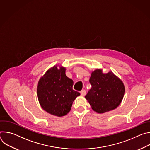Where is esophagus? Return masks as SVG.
Listing matches in <instances>:
<instances>
[{"label":"esophagus","instance_id":"34e87169","mask_svg":"<svg viewBox=\"0 0 150 150\" xmlns=\"http://www.w3.org/2000/svg\"><path fill=\"white\" fill-rule=\"evenodd\" d=\"M80 93H81V95L82 96H85V94H86V91H85V90H82L80 92Z\"/></svg>","mask_w":150,"mask_h":150}]
</instances>
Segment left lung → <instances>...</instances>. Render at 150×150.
<instances>
[{
    "instance_id": "obj_1",
    "label": "left lung",
    "mask_w": 150,
    "mask_h": 150,
    "mask_svg": "<svg viewBox=\"0 0 150 150\" xmlns=\"http://www.w3.org/2000/svg\"><path fill=\"white\" fill-rule=\"evenodd\" d=\"M90 82L92 87L85 98L94 112H109L121 103L125 91V85L112 71L104 74L101 69H96L91 72Z\"/></svg>"
}]
</instances>
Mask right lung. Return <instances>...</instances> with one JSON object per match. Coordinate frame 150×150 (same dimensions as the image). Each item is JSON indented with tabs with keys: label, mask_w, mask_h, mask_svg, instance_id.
Returning a JSON list of instances; mask_svg holds the SVG:
<instances>
[{
	"label": "right lung",
	"mask_w": 150,
	"mask_h": 150,
	"mask_svg": "<svg viewBox=\"0 0 150 150\" xmlns=\"http://www.w3.org/2000/svg\"><path fill=\"white\" fill-rule=\"evenodd\" d=\"M54 65L38 81L37 97L42 109L61 117L71 110L73 101L80 93L72 89L74 82L66 76V68Z\"/></svg>",
	"instance_id": "1"
}]
</instances>
